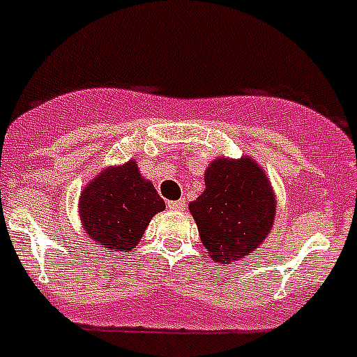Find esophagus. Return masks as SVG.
<instances>
[{"label":"esophagus","mask_w":357,"mask_h":357,"mask_svg":"<svg viewBox=\"0 0 357 357\" xmlns=\"http://www.w3.org/2000/svg\"><path fill=\"white\" fill-rule=\"evenodd\" d=\"M167 205H169L170 211H185L187 203H185V199H178V202H169Z\"/></svg>","instance_id":"34e87169"}]
</instances>
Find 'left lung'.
<instances>
[{"label":"left lung","instance_id":"obj_1","mask_svg":"<svg viewBox=\"0 0 357 357\" xmlns=\"http://www.w3.org/2000/svg\"><path fill=\"white\" fill-rule=\"evenodd\" d=\"M211 259L221 265L254 252L272 232L275 194L263 167L250 155H220L205 170V190L188 203Z\"/></svg>","mask_w":357,"mask_h":357}]
</instances>
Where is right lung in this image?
<instances>
[{
    "label": "right lung",
    "mask_w": 357,
    "mask_h": 357,
    "mask_svg": "<svg viewBox=\"0 0 357 357\" xmlns=\"http://www.w3.org/2000/svg\"><path fill=\"white\" fill-rule=\"evenodd\" d=\"M165 202L134 160L110 165L85 185L77 212L85 234L105 252H130Z\"/></svg>",
    "instance_id": "1"
}]
</instances>
